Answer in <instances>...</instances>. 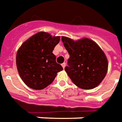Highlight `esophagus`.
I'll use <instances>...</instances> for the list:
<instances>
[{
  "instance_id": "obj_1",
  "label": "esophagus",
  "mask_w": 122,
  "mask_h": 122,
  "mask_svg": "<svg viewBox=\"0 0 122 122\" xmlns=\"http://www.w3.org/2000/svg\"><path fill=\"white\" fill-rule=\"evenodd\" d=\"M62 66L63 67V68H64L65 66H66V64H65V63H63V64H62Z\"/></svg>"
}]
</instances>
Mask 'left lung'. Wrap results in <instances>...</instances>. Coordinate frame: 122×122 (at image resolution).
<instances>
[{
  "instance_id": "8db88e82",
  "label": "left lung",
  "mask_w": 122,
  "mask_h": 122,
  "mask_svg": "<svg viewBox=\"0 0 122 122\" xmlns=\"http://www.w3.org/2000/svg\"><path fill=\"white\" fill-rule=\"evenodd\" d=\"M62 41L68 52V66L65 71L74 85L82 89H92L106 76L108 61L105 53L94 41L82 38L74 41L62 36Z\"/></svg>"
}]
</instances>
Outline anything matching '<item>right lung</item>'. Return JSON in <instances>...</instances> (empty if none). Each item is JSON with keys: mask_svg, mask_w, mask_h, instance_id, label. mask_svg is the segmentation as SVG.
Segmentation results:
<instances>
[{"mask_svg": "<svg viewBox=\"0 0 122 122\" xmlns=\"http://www.w3.org/2000/svg\"><path fill=\"white\" fill-rule=\"evenodd\" d=\"M60 37L40 31L24 41L16 56L19 74L26 85L35 90L44 89L54 81L62 71L52 53Z\"/></svg>", "mask_w": 122, "mask_h": 122, "instance_id": "right-lung-1", "label": "right lung"}]
</instances>
